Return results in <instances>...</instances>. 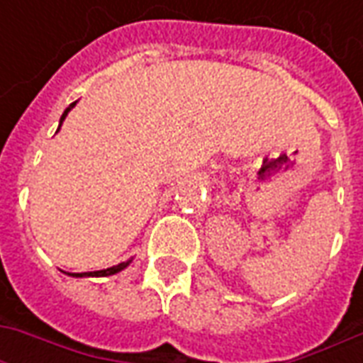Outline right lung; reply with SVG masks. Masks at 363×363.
I'll return each instance as SVG.
<instances>
[{"mask_svg":"<svg viewBox=\"0 0 363 363\" xmlns=\"http://www.w3.org/2000/svg\"><path fill=\"white\" fill-rule=\"evenodd\" d=\"M75 103H72L69 106H67L66 111H64V114H62V118H60V124L64 122V118H66V114L69 112V108L74 106ZM130 264V260L128 262H120V264H116V267H111V268H106V270H96V272H77V274H72V276H111V274H116L120 272V270H124V268Z\"/></svg>","mask_w":363,"mask_h":363,"instance_id":"add662e5","label":"right lung"}]
</instances>
